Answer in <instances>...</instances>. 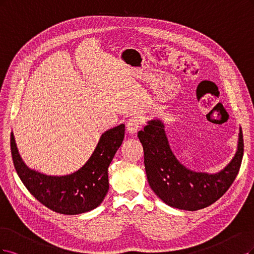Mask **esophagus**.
Masks as SVG:
<instances>
[{"instance_id": "1", "label": "esophagus", "mask_w": 254, "mask_h": 254, "mask_svg": "<svg viewBox=\"0 0 254 254\" xmlns=\"http://www.w3.org/2000/svg\"><path fill=\"white\" fill-rule=\"evenodd\" d=\"M140 119L138 117H132L127 121V130L129 135H134L138 132L139 127H140Z\"/></svg>"}]
</instances>
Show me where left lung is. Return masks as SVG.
Here are the masks:
<instances>
[{"label":"left lung","instance_id":"left-lung-1","mask_svg":"<svg viewBox=\"0 0 254 254\" xmlns=\"http://www.w3.org/2000/svg\"><path fill=\"white\" fill-rule=\"evenodd\" d=\"M138 138L151 189L168 206L188 211L206 208L222 197L239 173L244 155L242 128L234 157L216 174L194 172L183 166L172 152L165 126L158 119L149 121L138 132Z\"/></svg>","mask_w":254,"mask_h":254}]
</instances>
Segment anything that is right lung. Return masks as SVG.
<instances>
[{
	"mask_svg": "<svg viewBox=\"0 0 254 254\" xmlns=\"http://www.w3.org/2000/svg\"><path fill=\"white\" fill-rule=\"evenodd\" d=\"M125 125L106 130L85 165L69 175L51 176L29 169L22 160L14 136L10 149L14 169L41 203L57 213L76 215L97 208L109 191L108 169L125 138Z\"/></svg>",
	"mask_w": 254,
	"mask_h": 254,
	"instance_id": "add662e5",
	"label": "right lung"
}]
</instances>
